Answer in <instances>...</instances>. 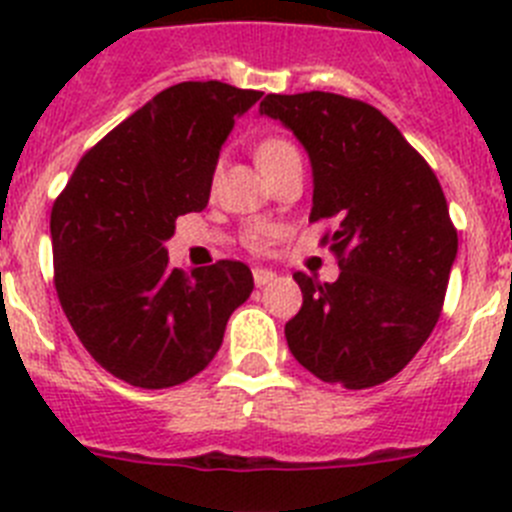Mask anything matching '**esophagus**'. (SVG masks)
<instances>
[{"mask_svg":"<svg viewBox=\"0 0 512 512\" xmlns=\"http://www.w3.org/2000/svg\"><path fill=\"white\" fill-rule=\"evenodd\" d=\"M274 279H277V274L271 269H259V266L253 269V282H256V287H266V284H271Z\"/></svg>","mask_w":512,"mask_h":512,"instance_id":"esophagus-1","label":"esophagus"}]
</instances>
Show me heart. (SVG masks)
<instances>
[{
    "label": "heart",
    "mask_w": 512,
    "mask_h": 512,
    "mask_svg": "<svg viewBox=\"0 0 512 512\" xmlns=\"http://www.w3.org/2000/svg\"><path fill=\"white\" fill-rule=\"evenodd\" d=\"M287 153H295V148L289 146L287 140L271 138V140H264V143L256 148V161H259V166H264L269 164V161H274V158L287 156Z\"/></svg>",
    "instance_id": "1"
}]
</instances>
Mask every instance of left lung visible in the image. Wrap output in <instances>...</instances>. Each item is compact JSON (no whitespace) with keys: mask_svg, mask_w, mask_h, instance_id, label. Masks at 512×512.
Here are the masks:
<instances>
[{"mask_svg":"<svg viewBox=\"0 0 512 512\" xmlns=\"http://www.w3.org/2000/svg\"><path fill=\"white\" fill-rule=\"evenodd\" d=\"M312 166L310 220L336 217V282L305 271L302 307L284 325L297 361L323 382L364 390L395 377L441 315L456 230L431 166L377 107L330 92L266 94Z\"/></svg>","mask_w":512,"mask_h":512,"instance_id":"8db88e82","label":"left lung"}]
</instances>
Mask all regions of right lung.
Returning <instances> with one entry per match:
<instances>
[{"label":"right lung","instance_id":"1","mask_svg":"<svg viewBox=\"0 0 512 512\" xmlns=\"http://www.w3.org/2000/svg\"><path fill=\"white\" fill-rule=\"evenodd\" d=\"M261 92L223 81L164 89L81 158L51 212L56 289L92 359L140 390L200 374L235 307L241 261L184 274L169 264L176 217L207 207L220 148Z\"/></svg>","mask_w":512,"mask_h":512}]
</instances>
